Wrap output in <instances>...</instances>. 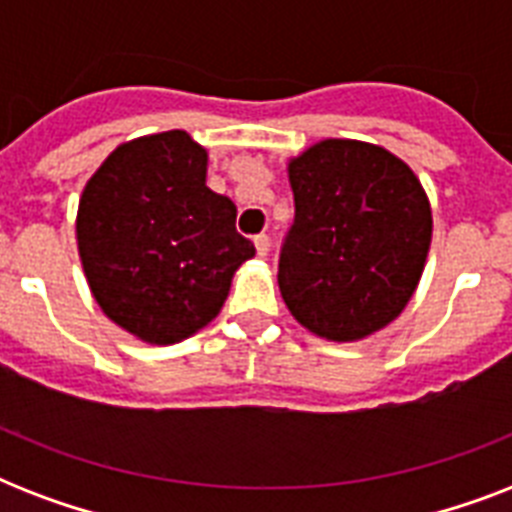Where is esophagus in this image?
I'll use <instances>...</instances> for the list:
<instances>
[{
    "label": "esophagus",
    "mask_w": 512,
    "mask_h": 512,
    "mask_svg": "<svg viewBox=\"0 0 512 512\" xmlns=\"http://www.w3.org/2000/svg\"><path fill=\"white\" fill-rule=\"evenodd\" d=\"M255 249H257V255L265 257V255H268V252H271V239H268L265 233L255 236Z\"/></svg>",
    "instance_id": "1"
}]
</instances>
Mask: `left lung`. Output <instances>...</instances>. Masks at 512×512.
<instances>
[{
	"label": "left lung",
	"instance_id": "1",
	"mask_svg": "<svg viewBox=\"0 0 512 512\" xmlns=\"http://www.w3.org/2000/svg\"><path fill=\"white\" fill-rule=\"evenodd\" d=\"M295 223L279 289L308 332L356 342L398 319L428 260L433 212L412 167L388 148L327 138L289 159Z\"/></svg>",
	"mask_w": 512,
	"mask_h": 512
}]
</instances>
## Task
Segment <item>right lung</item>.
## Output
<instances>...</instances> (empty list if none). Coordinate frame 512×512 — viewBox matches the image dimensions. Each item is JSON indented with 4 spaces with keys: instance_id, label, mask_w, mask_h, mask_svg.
I'll return each mask as SVG.
<instances>
[{
    "instance_id": "1",
    "label": "right lung",
    "mask_w": 512,
    "mask_h": 512,
    "mask_svg": "<svg viewBox=\"0 0 512 512\" xmlns=\"http://www.w3.org/2000/svg\"><path fill=\"white\" fill-rule=\"evenodd\" d=\"M207 148L183 130L116 146L87 180L76 244L100 311L148 345L196 335L255 257L236 207L207 188Z\"/></svg>"
}]
</instances>
